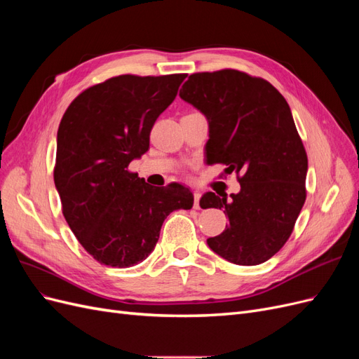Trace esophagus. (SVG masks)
Masks as SVG:
<instances>
[{
  "mask_svg": "<svg viewBox=\"0 0 359 359\" xmlns=\"http://www.w3.org/2000/svg\"><path fill=\"white\" fill-rule=\"evenodd\" d=\"M193 196H194V205H193V208H194V210H201L199 201H201V196H202V194H201L199 191H194V193H193Z\"/></svg>",
  "mask_w": 359,
  "mask_h": 359,
  "instance_id": "esophagus-1",
  "label": "esophagus"
}]
</instances>
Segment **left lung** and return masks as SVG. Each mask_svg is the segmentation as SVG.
I'll return each instance as SVG.
<instances>
[{
	"label": "left lung",
	"mask_w": 359,
	"mask_h": 359,
	"mask_svg": "<svg viewBox=\"0 0 359 359\" xmlns=\"http://www.w3.org/2000/svg\"><path fill=\"white\" fill-rule=\"evenodd\" d=\"M180 97L210 127L206 163L235 172L241 190L205 193L202 208H223L229 226L210 248L236 265H259L285 245L306 202L309 160L285 97L262 78L224 69L193 73Z\"/></svg>",
	"instance_id": "left-lung-1"
}]
</instances>
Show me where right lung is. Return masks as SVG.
Masks as SVG:
<instances>
[{
	"instance_id": "obj_1",
	"label": "right lung",
	"mask_w": 359,
	"mask_h": 359,
	"mask_svg": "<svg viewBox=\"0 0 359 359\" xmlns=\"http://www.w3.org/2000/svg\"><path fill=\"white\" fill-rule=\"evenodd\" d=\"M186 74H121L81 93L58 127L53 181L64 219L97 262L128 268L153 252L161 224L190 210L181 184L148 186L130 161L145 154L158 115L175 100Z\"/></svg>"
}]
</instances>
